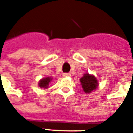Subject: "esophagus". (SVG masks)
<instances>
[{
  "label": "esophagus",
  "mask_w": 133,
  "mask_h": 133,
  "mask_svg": "<svg viewBox=\"0 0 133 133\" xmlns=\"http://www.w3.org/2000/svg\"><path fill=\"white\" fill-rule=\"evenodd\" d=\"M63 77H69V76H70V74L68 72H64V73H63Z\"/></svg>",
  "instance_id": "esophagus-1"
}]
</instances>
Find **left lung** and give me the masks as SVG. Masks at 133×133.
Returning <instances> with one entry per match:
<instances>
[{
    "instance_id": "8db88e82",
    "label": "left lung",
    "mask_w": 133,
    "mask_h": 133,
    "mask_svg": "<svg viewBox=\"0 0 133 133\" xmlns=\"http://www.w3.org/2000/svg\"><path fill=\"white\" fill-rule=\"evenodd\" d=\"M81 83L84 92L90 93L98 87V81L93 75L86 73L81 78Z\"/></svg>"
}]
</instances>
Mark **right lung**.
<instances>
[{
	"instance_id": "right-lung-1",
	"label": "right lung",
	"mask_w": 133,
	"mask_h": 133,
	"mask_svg": "<svg viewBox=\"0 0 133 133\" xmlns=\"http://www.w3.org/2000/svg\"><path fill=\"white\" fill-rule=\"evenodd\" d=\"M52 80V78H49V77H47L45 78H43L42 80L40 81L39 82V87L40 88H48V85H49L50 82Z\"/></svg>"
}]
</instances>
